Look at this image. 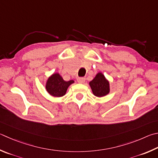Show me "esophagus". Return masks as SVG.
Masks as SVG:
<instances>
[{
	"label": "esophagus",
	"mask_w": 158,
	"mask_h": 158,
	"mask_svg": "<svg viewBox=\"0 0 158 158\" xmlns=\"http://www.w3.org/2000/svg\"><path fill=\"white\" fill-rule=\"evenodd\" d=\"M77 81H78L79 84H83V83H84L85 81V78H84V77H78V78H77Z\"/></svg>",
	"instance_id": "esophagus-1"
}]
</instances>
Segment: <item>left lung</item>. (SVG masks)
I'll list each match as a JSON object with an SVG mask.
<instances>
[{
    "mask_svg": "<svg viewBox=\"0 0 158 158\" xmlns=\"http://www.w3.org/2000/svg\"><path fill=\"white\" fill-rule=\"evenodd\" d=\"M89 84L93 94L97 97L105 96L110 92L109 82L106 79L104 74L100 73L97 74Z\"/></svg>",
    "mask_w": 158,
    "mask_h": 158,
    "instance_id": "8db88e82",
    "label": "left lung"
}]
</instances>
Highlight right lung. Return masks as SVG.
<instances>
[{
    "label": "right lung",
    "mask_w": 158,
    "mask_h": 158,
    "mask_svg": "<svg viewBox=\"0 0 158 158\" xmlns=\"http://www.w3.org/2000/svg\"><path fill=\"white\" fill-rule=\"evenodd\" d=\"M73 83V80L69 81H64L59 74L56 73L48 79L46 83V90L48 93L54 97H62L66 93L69 85Z\"/></svg>",
    "instance_id": "add662e5"
}]
</instances>
